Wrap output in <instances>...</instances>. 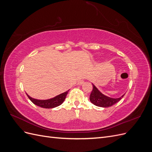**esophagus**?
I'll use <instances>...</instances> for the list:
<instances>
[{"label":"esophagus","instance_id":"34e87169","mask_svg":"<svg viewBox=\"0 0 152 152\" xmlns=\"http://www.w3.org/2000/svg\"><path fill=\"white\" fill-rule=\"evenodd\" d=\"M84 83V80H79V82H78V83H77V84L78 85H82V84H83Z\"/></svg>","mask_w":152,"mask_h":152}]
</instances>
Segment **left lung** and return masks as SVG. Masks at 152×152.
<instances>
[{
    "label": "left lung",
    "mask_w": 152,
    "mask_h": 152,
    "mask_svg": "<svg viewBox=\"0 0 152 152\" xmlns=\"http://www.w3.org/2000/svg\"><path fill=\"white\" fill-rule=\"evenodd\" d=\"M93 91L90 94L89 99L92 103L99 107L107 108L112 107L114 104L118 102L124 96L123 94L121 98H110L101 93L94 84H93Z\"/></svg>",
    "instance_id": "left-lung-1"
}]
</instances>
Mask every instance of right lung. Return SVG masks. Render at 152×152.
Returning a JSON list of instances; mask_svg holds the SVG:
<instances>
[{"label":"right lung","mask_w":152,"mask_h":152,"mask_svg":"<svg viewBox=\"0 0 152 152\" xmlns=\"http://www.w3.org/2000/svg\"><path fill=\"white\" fill-rule=\"evenodd\" d=\"M68 91L69 90L65 92V93L55 96V97L53 98L46 99V100L36 99L31 98L30 96H28L27 94L26 95L28 97V98L30 99L31 102L35 105H37L39 107L44 108H53L58 107V106L61 104L63 103L64 100H65L66 98V96L68 93Z\"/></svg>","instance_id":"1"}]
</instances>
